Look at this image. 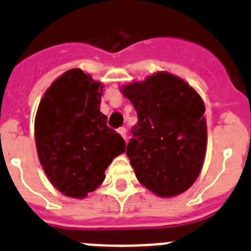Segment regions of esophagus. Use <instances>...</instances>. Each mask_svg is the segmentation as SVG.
Returning <instances> with one entry per match:
<instances>
[{
  "instance_id": "1",
  "label": "esophagus",
  "mask_w": 251,
  "mask_h": 251,
  "mask_svg": "<svg viewBox=\"0 0 251 251\" xmlns=\"http://www.w3.org/2000/svg\"><path fill=\"white\" fill-rule=\"evenodd\" d=\"M118 132L120 133L121 137L125 138V140H126V128H125V127H120V128H118Z\"/></svg>"
}]
</instances>
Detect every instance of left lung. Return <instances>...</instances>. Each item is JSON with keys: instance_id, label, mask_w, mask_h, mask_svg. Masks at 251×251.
<instances>
[{"instance_id": "left-lung-1", "label": "left lung", "mask_w": 251, "mask_h": 251, "mask_svg": "<svg viewBox=\"0 0 251 251\" xmlns=\"http://www.w3.org/2000/svg\"><path fill=\"white\" fill-rule=\"evenodd\" d=\"M137 111L126 155L136 177L160 197L187 191L198 177L206 151V120L201 96L179 77L156 73L124 86Z\"/></svg>"}]
</instances>
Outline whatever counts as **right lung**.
Here are the masks:
<instances>
[{"mask_svg": "<svg viewBox=\"0 0 251 251\" xmlns=\"http://www.w3.org/2000/svg\"><path fill=\"white\" fill-rule=\"evenodd\" d=\"M103 86L80 69L59 76L45 93L35 118L40 163L64 196L83 198L105 177L125 141L100 113Z\"/></svg>", "mask_w": 251, "mask_h": 251, "instance_id": "add662e5", "label": "right lung"}]
</instances>
